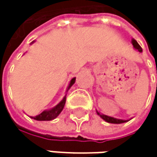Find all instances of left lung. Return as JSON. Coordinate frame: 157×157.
I'll return each instance as SVG.
<instances>
[{"label": "left lung", "instance_id": "obj_1", "mask_svg": "<svg viewBox=\"0 0 157 157\" xmlns=\"http://www.w3.org/2000/svg\"><path fill=\"white\" fill-rule=\"evenodd\" d=\"M131 43H132L133 46H134V48H135L136 50H137L139 52H143L141 46L138 44V43H137L135 39H132V42H131ZM96 113H97V114H98L103 120H105V122L110 123V124H123V123H125V122H128V121H129V120L118 119V118H114V117H112V116H108V115L103 114V113H101L100 112H98L97 110H96Z\"/></svg>", "mask_w": 157, "mask_h": 157}]
</instances>
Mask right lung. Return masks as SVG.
<instances>
[{
  "label": "right lung",
  "mask_w": 157,
  "mask_h": 157,
  "mask_svg": "<svg viewBox=\"0 0 157 157\" xmlns=\"http://www.w3.org/2000/svg\"><path fill=\"white\" fill-rule=\"evenodd\" d=\"M33 43H34V41L32 42L31 44H33ZM75 82V77L72 78V80L70 81V83H69V85L67 87V91L74 85ZM65 101H66V94L63 96L62 101L58 105H56L54 107H52V108H51V109L49 110H44V112H42L40 114H38L36 116H30V117L34 119V120H37V121H51V120H53L63 111V107H64V105H65Z\"/></svg>",
  "instance_id": "right-lung-1"
}]
</instances>
